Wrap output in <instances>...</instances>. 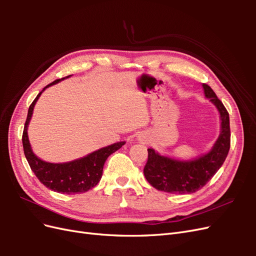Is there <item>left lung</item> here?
<instances>
[{"instance_id":"1","label":"left lung","mask_w":256,"mask_h":256,"mask_svg":"<svg viewBox=\"0 0 256 256\" xmlns=\"http://www.w3.org/2000/svg\"><path fill=\"white\" fill-rule=\"evenodd\" d=\"M203 88L205 96L219 110L221 134L210 152L193 161H178L147 150L148 158L143 172L147 182L160 191L180 194L196 192L212 180L228 157L230 147L228 112L209 85L204 83Z\"/></svg>"}]
</instances>
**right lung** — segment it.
<instances>
[{"label": "right lung", "mask_w": 256, "mask_h": 256, "mask_svg": "<svg viewBox=\"0 0 256 256\" xmlns=\"http://www.w3.org/2000/svg\"><path fill=\"white\" fill-rule=\"evenodd\" d=\"M68 76H65V78H68ZM65 78L53 81L44 88ZM44 88L37 95L28 108V118L22 134V144L26 158L36 177L47 188L56 192L63 193V194H76V193L86 192L94 188L99 182L100 178L102 176V170L106 158L114 152L120 150L125 142H118L108 147H104L102 150L88 154L86 157L67 162V164H49V162H44L37 158L30 150L28 138V125L30 116L33 114V109L37 99L40 98Z\"/></svg>", "instance_id": "right-lung-1"}]
</instances>
